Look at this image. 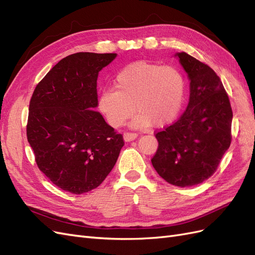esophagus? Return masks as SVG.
Masks as SVG:
<instances>
[{"mask_svg": "<svg viewBox=\"0 0 255 255\" xmlns=\"http://www.w3.org/2000/svg\"><path fill=\"white\" fill-rule=\"evenodd\" d=\"M123 138H125L126 141H132L135 140L137 138V134L136 133H125L123 134Z\"/></svg>", "mask_w": 255, "mask_h": 255, "instance_id": "1", "label": "esophagus"}]
</instances>
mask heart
I'll return each mask as SVG.
<instances>
[{
    "label": "heart",
    "instance_id": "obj_1",
    "mask_svg": "<svg viewBox=\"0 0 255 255\" xmlns=\"http://www.w3.org/2000/svg\"><path fill=\"white\" fill-rule=\"evenodd\" d=\"M114 86L104 89L98 101L100 112L113 128L125 125L134 110L133 128L169 125L179 115L186 90L179 69L144 61L123 68Z\"/></svg>",
    "mask_w": 255,
    "mask_h": 255
}]
</instances>
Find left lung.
Returning a JSON list of instances; mask_svg holds the SVG:
<instances>
[{"mask_svg":"<svg viewBox=\"0 0 255 255\" xmlns=\"http://www.w3.org/2000/svg\"><path fill=\"white\" fill-rule=\"evenodd\" d=\"M174 56L188 75L189 102L179 120L156 133L158 149L151 161L169 184L190 187L212 176L229 149L233 113L212 68L185 52Z\"/></svg>","mask_w":255,"mask_h":255,"instance_id":"left-lung-1","label":"left lung"}]
</instances>
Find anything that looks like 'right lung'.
Instances as JSON below:
<instances>
[{
  "instance_id": "add662e5",
  "label": "right lung",
  "mask_w": 255,
  "mask_h": 255,
  "mask_svg": "<svg viewBox=\"0 0 255 255\" xmlns=\"http://www.w3.org/2000/svg\"><path fill=\"white\" fill-rule=\"evenodd\" d=\"M116 57V53L69 55L47 73L30 99L26 135L37 166L71 194L97 188L125 144L95 111L99 72Z\"/></svg>"
}]
</instances>
